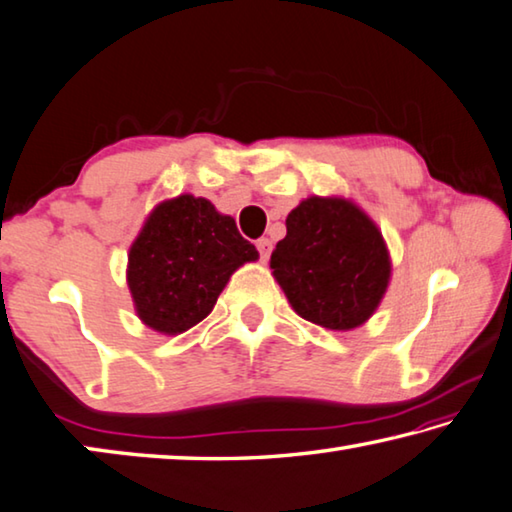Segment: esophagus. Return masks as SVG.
Here are the masks:
<instances>
[{
    "instance_id": "34e87169",
    "label": "esophagus",
    "mask_w": 512,
    "mask_h": 512,
    "mask_svg": "<svg viewBox=\"0 0 512 512\" xmlns=\"http://www.w3.org/2000/svg\"><path fill=\"white\" fill-rule=\"evenodd\" d=\"M256 247H258V251H261L263 261H267V258H270V254H272V242H270V238L256 240Z\"/></svg>"
}]
</instances>
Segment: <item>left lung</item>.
<instances>
[{
  "instance_id": "8db88e82",
  "label": "left lung",
  "mask_w": 512,
  "mask_h": 512,
  "mask_svg": "<svg viewBox=\"0 0 512 512\" xmlns=\"http://www.w3.org/2000/svg\"><path fill=\"white\" fill-rule=\"evenodd\" d=\"M270 267L292 308L324 329L349 331L370 317L390 281L376 224L347 199L311 197L288 215Z\"/></svg>"
}]
</instances>
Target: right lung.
<instances>
[{
	"label": "right lung",
	"instance_id": "obj_1",
	"mask_svg": "<svg viewBox=\"0 0 512 512\" xmlns=\"http://www.w3.org/2000/svg\"><path fill=\"white\" fill-rule=\"evenodd\" d=\"M258 251L233 217L208 199L181 195L147 217L129 251V288L140 320L181 333L213 311L229 276Z\"/></svg>",
	"mask_w": 512,
	"mask_h": 512
}]
</instances>
